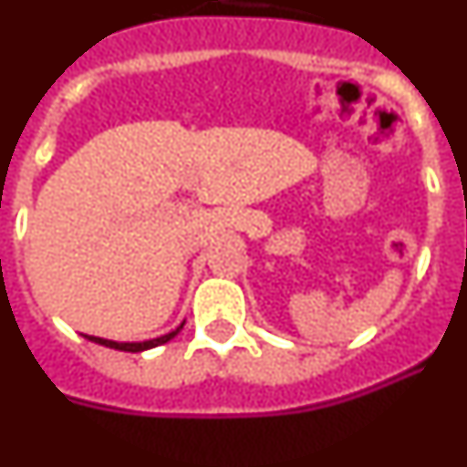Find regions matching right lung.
<instances>
[{"instance_id": "add662e5", "label": "right lung", "mask_w": 467, "mask_h": 467, "mask_svg": "<svg viewBox=\"0 0 467 467\" xmlns=\"http://www.w3.org/2000/svg\"><path fill=\"white\" fill-rule=\"evenodd\" d=\"M184 327V323L180 325L177 329H172V332L163 334V337H159V339H150V341H140V344H121V341H109V339H100V337H88L86 334V339L88 341H95V344H100V346H107V348H117V350H126V353H140V350H147V348H154V346H161V344H166V341H171L172 337H175L180 329Z\"/></svg>"}]
</instances>
